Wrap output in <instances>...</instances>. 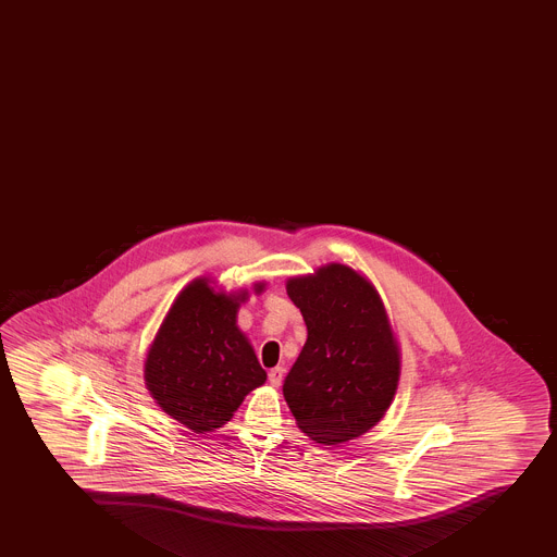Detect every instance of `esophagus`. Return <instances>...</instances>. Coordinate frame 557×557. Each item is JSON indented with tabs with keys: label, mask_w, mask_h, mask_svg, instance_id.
Instances as JSON below:
<instances>
[{
	"label": "esophagus",
	"mask_w": 557,
	"mask_h": 557,
	"mask_svg": "<svg viewBox=\"0 0 557 557\" xmlns=\"http://www.w3.org/2000/svg\"><path fill=\"white\" fill-rule=\"evenodd\" d=\"M284 368L276 367L268 373V379H270V384L273 387H278L282 384V379H284Z\"/></svg>",
	"instance_id": "esophagus-1"
}]
</instances>
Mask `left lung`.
<instances>
[{
	"instance_id": "1",
	"label": "left lung",
	"mask_w": 557,
	"mask_h": 557,
	"mask_svg": "<svg viewBox=\"0 0 557 557\" xmlns=\"http://www.w3.org/2000/svg\"><path fill=\"white\" fill-rule=\"evenodd\" d=\"M307 342L284 381L296 425L321 445H342L384 418L400 379V348L381 295L350 265L331 262L287 278Z\"/></svg>"
}]
</instances>
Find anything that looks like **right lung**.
Returning <instances> with one entry per match:
<instances>
[{"instance_id":"add662e5","label":"right lung","mask_w":557,"mask_h":557,"mask_svg":"<svg viewBox=\"0 0 557 557\" xmlns=\"http://www.w3.org/2000/svg\"><path fill=\"white\" fill-rule=\"evenodd\" d=\"M189 282L162 320L145 361V384L165 414L196 434L231 421L245 396L265 382L253 346L237 326L248 289L218 292ZM264 282L253 293L264 292Z\"/></svg>"}]
</instances>
